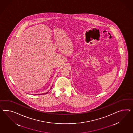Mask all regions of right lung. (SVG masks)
Listing matches in <instances>:
<instances>
[{"label":"right lung","instance_id":"1","mask_svg":"<svg viewBox=\"0 0 133 133\" xmlns=\"http://www.w3.org/2000/svg\"><path fill=\"white\" fill-rule=\"evenodd\" d=\"M47 92H46V93H45V94H46L47 93Z\"/></svg>","mask_w":133,"mask_h":133}]
</instances>
